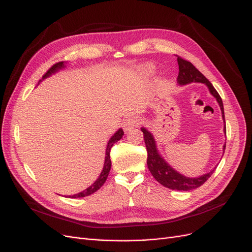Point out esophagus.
<instances>
[{
	"label": "esophagus",
	"instance_id": "34e87169",
	"mask_svg": "<svg viewBox=\"0 0 252 252\" xmlns=\"http://www.w3.org/2000/svg\"><path fill=\"white\" fill-rule=\"evenodd\" d=\"M140 124H141V119L139 117H137V116L127 117L126 121L124 122V129L126 131H127L131 128H134V127L140 126Z\"/></svg>",
	"mask_w": 252,
	"mask_h": 252
}]
</instances>
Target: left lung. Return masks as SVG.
I'll return each mask as SVG.
<instances>
[{
	"label": "left lung",
	"mask_w": 252,
	"mask_h": 252,
	"mask_svg": "<svg viewBox=\"0 0 252 252\" xmlns=\"http://www.w3.org/2000/svg\"><path fill=\"white\" fill-rule=\"evenodd\" d=\"M178 57V64H179V75H178V82L181 85H186L189 83H203L205 84L211 94H213L219 104L220 107L221 109V114L224 121V112H223V105L220 96L219 95V93L217 90L214 88V86L211 85V83L208 81V79L198 70L195 66L189 62L188 60H185L182 57L176 55ZM143 134H144V140L145 144H146V149H147V165L150 170V173L152 176L155 178V180L160 183L162 186L168 188V189H173V190H178V191H190L193 189H196L198 187H200L201 185H203L209 177L214 174L215 169H213L209 173L200 176L198 178H187L181 174H179L178 171H176L174 168H171L163 159L160 157V155L158 154L155 146V141L152 137V135L149 133V131L142 127L141 128ZM224 133H226V125H224ZM226 149V146H223V151Z\"/></svg>",
	"instance_id": "8db88e82"
}]
</instances>
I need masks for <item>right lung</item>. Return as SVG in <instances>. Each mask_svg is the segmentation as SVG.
I'll use <instances>...</instances> for the list:
<instances>
[{
  "mask_svg": "<svg viewBox=\"0 0 252 252\" xmlns=\"http://www.w3.org/2000/svg\"><path fill=\"white\" fill-rule=\"evenodd\" d=\"M64 66L63 64V61L61 62H58V63H55L53 66H51V67L48 69V71L43 75L42 78H46L47 76L51 75L52 73H54L55 71H57L58 69L62 68ZM124 136V130L121 128L118 129L116 133L114 134V136H112V138L109 140L108 142V145H107V148H106V156H105V163H104V167H103V170L102 173L100 175V177L97 179V181L92 185V186H90L89 188H87L86 190H84L83 192L78 193V194H75V195H72V196H69L70 198H81V197H85V196H89L93 193H95L96 191H98L106 181V179H107L108 177V174L110 171V168H111V160H110V150L112 148V146L114 145V143H116L118 140H121Z\"/></svg>",
  "mask_w": 252,
  "mask_h": 252,
  "instance_id": "right-lung-1",
  "label": "right lung"
}]
</instances>
